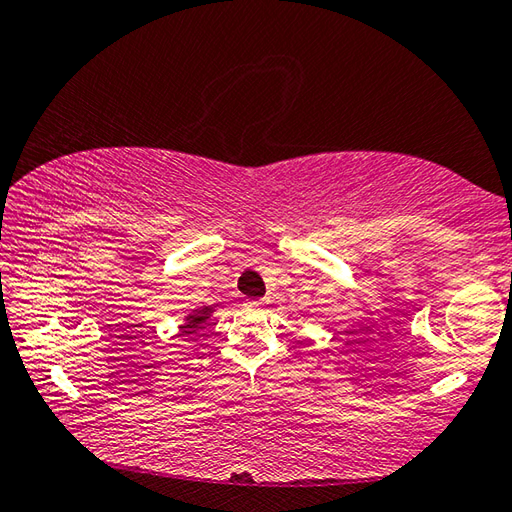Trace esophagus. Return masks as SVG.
Returning a JSON list of instances; mask_svg holds the SVG:
<instances>
[{
	"mask_svg": "<svg viewBox=\"0 0 512 512\" xmlns=\"http://www.w3.org/2000/svg\"><path fill=\"white\" fill-rule=\"evenodd\" d=\"M250 308H264L266 306V301L264 299H250V301H246Z\"/></svg>",
	"mask_w": 512,
	"mask_h": 512,
	"instance_id": "1",
	"label": "esophagus"
}]
</instances>
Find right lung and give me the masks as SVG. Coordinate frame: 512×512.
<instances>
[{
  "instance_id": "right-lung-1",
  "label": "right lung",
  "mask_w": 512,
  "mask_h": 512,
  "mask_svg": "<svg viewBox=\"0 0 512 512\" xmlns=\"http://www.w3.org/2000/svg\"><path fill=\"white\" fill-rule=\"evenodd\" d=\"M215 314L213 308H195V310H189L187 317L182 319L180 323V334H193L195 328H200V325H204L206 321H209Z\"/></svg>"
}]
</instances>
